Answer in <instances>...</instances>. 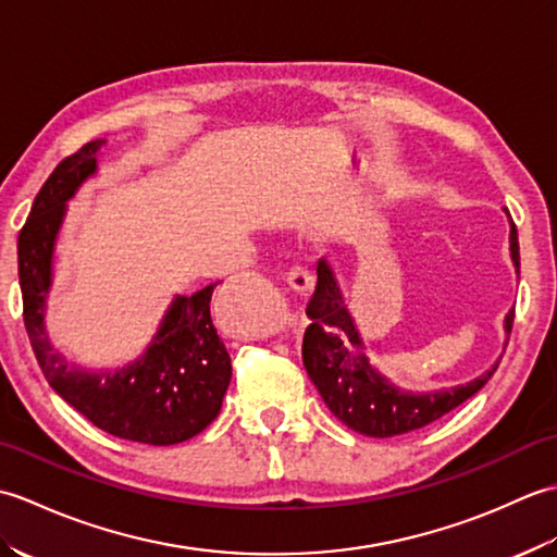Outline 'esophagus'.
I'll use <instances>...</instances> for the list:
<instances>
[{"mask_svg": "<svg viewBox=\"0 0 557 557\" xmlns=\"http://www.w3.org/2000/svg\"><path fill=\"white\" fill-rule=\"evenodd\" d=\"M287 282L292 289L297 292H311L315 287V275L304 265H294L289 272H287Z\"/></svg>", "mask_w": 557, "mask_h": 557, "instance_id": "esophagus-1", "label": "esophagus"}]
</instances>
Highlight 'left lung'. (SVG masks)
Returning <instances> with one entry per match:
<instances>
[{
	"mask_svg": "<svg viewBox=\"0 0 557 557\" xmlns=\"http://www.w3.org/2000/svg\"><path fill=\"white\" fill-rule=\"evenodd\" d=\"M510 258L519 275V242L515 222H510ZM306 313L313 321L306 327L301 347L306 373L318 387L327 409L347 429L361 435L393 437L423 429V425L459 407L471 395H476L498 369V361H495L474 381L455 387L429 389V393H411V389L397 387L366 357L363 337L325 258L318 260V285ZM512 321L515 309L505 315L507 335L512 330Z\"/></svg>",
	"mask_w": 557,
	"mask_h": 557,
	"instance_id": "8db88e82",
	"label": "left lung"
}]
</instances>
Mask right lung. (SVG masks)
Returning <instances> with one entry per match:
<instances>
[{
	"instance_id": "1",
	"label": "right lung",
	"mask_w": 557,
	"mask_h": 557,
	"mask_svg": "<svg viewBox=\"0 0 557 557\" xmlns=\"http://www.w3.org/2000/svg\"><path fill=\"white\" fill-rule=\"evenodd\" d=\"M104 140H90L57 164L35 196L18 234L23 323L47 383L71 407L114 437L146 445H176L215 421L232 381V359L210 318L215 285L191 297L176 294L150 345L120 369L88 371L54 349L45 327L52 265L66 203L98 174Z\"/></svg>"
}]
</instances>
